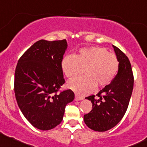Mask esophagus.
Instances as JSON below:
<instances>
[{"label": "esophagus", "instance_id": "34e87169", "mask_svg": "<svg viewBox=\"0 0 147 147\" xmlns=\"http://www.w3.org/2000/svg\"><path fill=\"white\" fill-rule=\"evenodd\" d=\"M82 99H83L82 96H77V95H75V100H81Z\"/></svg>", "mask_w": 147, "mask_h": 147}]
</instances>
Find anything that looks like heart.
I'll return each instance as SVG.
<instances>
[{"label": "heart", "instance_id": "b5f03b06", "mask_svg": "<svg viewBox=\"0 0 147 147\" xmlns=\"http://www.w3.org/2000/svg\"><path fill=\"white\" fill-rule=\"evenodd\" d=\"M61 67L70 80L75 79L84 68V75L71 81L68 87L79 94L90 92L95 86L110 84L119 70V61L114 53L99 47L81 48L75 55H68L61 60Z\"/></svg>", "mask_w": 147, "mask_h": 147}]
</instances>
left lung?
Here are the masks:
<instances>
[{"label":"left lung","instance_id":"left-lung-1","mask_svg":"<svg viewBox=\"0 0 147 147\" xmlns=\"http://www.w3.org/2000/svg\"><path fill=\"white\" fill-rule=\"evenodd\" d=\"M119 61V70L115 78L95 95L86 97L92 108L84 115V122L91 129L105 131L121 121L126 112L134 88V75L127 56L113 46Z\"/></svg>","mask_w":147,"mask_h":147}]
</instances>
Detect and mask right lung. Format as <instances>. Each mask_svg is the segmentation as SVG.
Wrapping results in <instances>:
<instances>
[{
  "mask_svg": "<svg viewBox=\"0 0 147 147\" xmlns=\"http://www.w3.org/2000/svg\"><path fill=\"white\" fill-rule=\"evenodd\" d=\"M66 40H41L27 49L18 61L14 92L18 105L27 121L40 130L52 129L62 121L65 107L75 98L65 84L61 67Z\"/></svg>",
  "mask_w": 147,
  "mask_h": 147,
  "instance_id": "add662e5",
  "label": "right lung"
}]
</instances>
